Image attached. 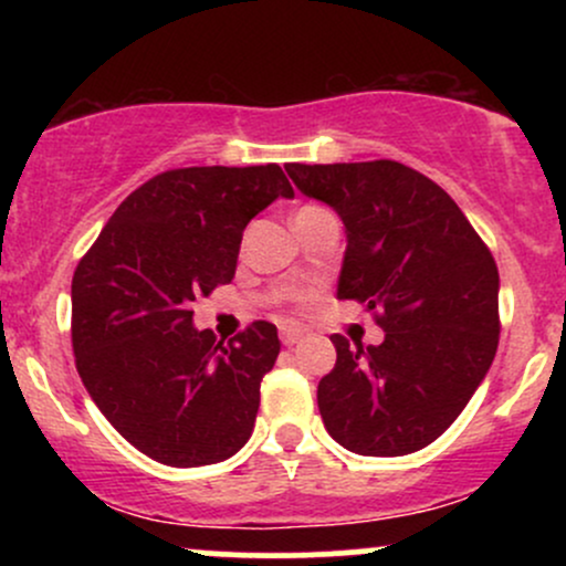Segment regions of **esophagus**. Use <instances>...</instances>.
<instances>
[{
	"label": "esophagus",
	"instance_id": "1",
	"mask_svg": "<svg viewBox=\"0 0 566 566\" xmlns=\"http://www.w3.org/2000/svg\"><path fill=\"white\" fill-rule=\"evenodd\" d=\"M303 329L295 327V324H284L282 329H279V337H282L284 346H295V343L303 340Z\"/></svg>",
	"mask_w": 566,
	"mask_h": 566
}]
</instances>
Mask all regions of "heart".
<instances>
[{
  "mask_svg": "<svg viewBox=\"0 0 566 566\" xmlns=\"http://www.w3.org/2000/svg\"><path fill=\"white\" fill-rule=\"evenodd\" d=\"M295 297H303V295H295Z\"/></svg>",
  "mask_w": 566,
  "mask_h": 566,
  "instance_id": "obj_1",
  "label": "heart"
}]
</instances>
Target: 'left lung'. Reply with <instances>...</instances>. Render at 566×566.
Instances as JSON below:
<instances>
[{"label": "left lung", "mask_w": 566, "mask_h": 566, "mask_svg": "<svg viewBox=\"0 0 566 566\" xmlns=\"http://www.w3.org/2000/svg\"><path fill=\"white\" fill-rule=\"evenodd\" d=\"M346 226L337 297L380 324V346L333 335L319 412L337 444L396 458L439 439L469 405L497 350V265L444 188L391 159L284 167Z\"/></svg>", "instance_id": "obj_1"}]
</instances>
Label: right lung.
<instances>
[{
    "label": "right lung",
    "instance_id": "obj_1",
    "mask_svg": "<svg viewBox=\"0 0 566 566\" xmlns=\"http://www.w3.org/2000/svg\"><path fill=\"white\" fill-rule=\"evenodd\" d=\"M279 197H295L279 165L159 172L76 265V373L108 423L157 463H220L255 428L276 327L252 322L223 343L193 329L191 303L231 282L247 223Z\"/></svg>",
    "mask_w": 566,
    "mask_h": 566
}]
</instances>
